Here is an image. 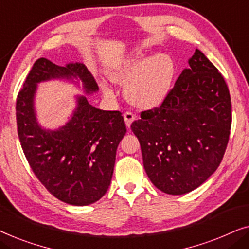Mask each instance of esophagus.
<instances>
[{"instance_id":"obj_1","label":"esophagus","mask_w":249,"mask_h":249,"mask_svg":"<svg viewBox=\"0 0 249 249\" xmlns=\"http://www.w3.org/2000/svg\"><path fill=\"white\" fill-rule=\"evenodd\" d=\"M124 122H125V125H127L128 128H130V125L132 124V121L135 120V114L132 113V112H124Z\"/></svg>"}]
</instances>
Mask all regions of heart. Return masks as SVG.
<instances>
[{"instance_id":"1","label":"heart","mask_w":249,"mask_h":249,"mask_svg":"<svg viewBox=\"0 0 249 249\" xmlns=\"http://www.w3.org/2000/svg\"><path fill=\"white\" fill-rule=\"evenodd\" d=\"M175 73V62L169 54L160 53L147 57L142 52L136 53L108 71V77L115 83H127L128 97L132 103L142 107L159 104L168 93ZM105 94L110 95L107 86Z\"/></svg>"}]
</instances>
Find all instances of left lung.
I'll list each match as a JSON object with an SVG mask.
<instances>
[{
	"instance_id": "obj_1",
	"label": "left lung",
	"mask_w": 249,
	"mask_h": 249,
	"mask_svg": "<svg viewBox=\"0 0 249 249\" xmlns=\"http://www.w3.org/2000/svg\"><path fill=\"white\" fill-rule=\"evenodd\" d=\"M188 63L161 104L131 124L148 178L170 195L192 192L219 168L232 121L222 74L197 49Z\"/></svg>"
}]
</instances>
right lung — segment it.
Listing matches in <instances>:
<instances>
[{"label":"right lung","instance_id":"add662e5","mask_svg":"<svg viewBox=\"0 0 249 249\" xmlns=\"http://www.w3.org/2000/svg\"><path fill=\"white\" fill-rule=\"evenodd\" d=\"M72 77L80 78L87 93L98 89L83 63L60 67L45 57L36 60L19 90L16 115L20 144L37 179L57 199L83 206L97 202L108 189L118 145L127 128L120 111L98 110L81 96L64 127L43 130L33 107L36 84Z\"/></svg>","mask_w":249,"mask_h":249}]
</instances>
